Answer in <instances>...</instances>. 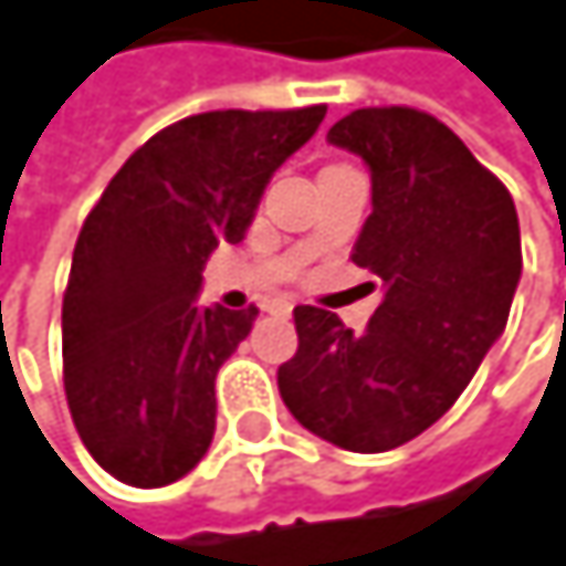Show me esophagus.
<instances>
[{"label": "esophagus", "instance_id": "1", "mask_svg": "<svg viewBox=\"0 0 566 566\" xmlns=\"http://www.w3.org/2000/svg\"><path fill=\"white\" fill-rule=\"evenodd\" d=\"M291 307H294V301H291V297H275V301H272L265 311H279V314H287Z\"/></svg>", "mask_w": 566, "mask_h": 566}]
</instances>
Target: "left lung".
I'll return each mask as SVG.
<instances>
[{"label": "left lung", "instance_id": "8db88e82", "mask_svg": "<svg viewBox=\"0 0 566 566\" xmlns=\"http://www.w3.org/2000/svg\"><path fill=\"white\" fill-rule=\"evenodd\" d=\"M327 140L374 179L354 265L384 287L364 334L297 304V354L279 367L291 416L350 452H387L459 399L509 324L521 229L505 182L432 114L360 107Z\"/></svg>", "mask_w": 566, "mask_h": 566}]
</instances>
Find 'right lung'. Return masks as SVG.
Masks as SVG:
<instances>
[{"label": "right lung", "instance_id": "right-lung-1", "mask_svg": "<svg viewBox=\"0 0 566 566\" xmlns=\"http://www.w3.org/2000/svg\"><path fill=\"white\" fill-rule=\"evenodd\" d=\"M327 107L209 111L154 134L87 212L61 304L64 396L94 462L160 489L206 455L216 374L259 307H196L202 269L239 245L284 160Z\"/></svg>", "mask_w": 566, "mask_h": 566}]
</instances>
